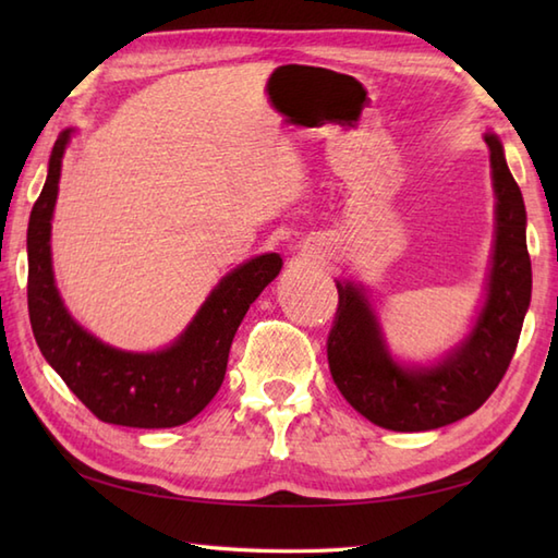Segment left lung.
Returning <instances> with one entry per match:
<instances>
[{"mask_svg":"<svg viewBox=\"0 0 558 558\" xmlns=\"http://www.w3.org/2000/svg\"><path fill=\"white\" fill-rule=\"evenodd\" d=\"M484 141L492 153L496 242L487 300L458 350L434 366L398 364L364 290L336 282L338 312L326 342L330 376L342 398L384 429L426 432L468 417L494 393L513 360L532 294L527 216L499 136L487 134Z\"/></svg>","mask_w":558,"mask_h":558,"instance_id":"obj_1","label":"left lung"}]
</instances>
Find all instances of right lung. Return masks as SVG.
Listing matches in <instances>:
<instances>
[{
    "label": "right lung",
    "mask_w": 558,
    "mask_h": 558,
    "mask_svg": "<svg viewBox=\"0 0 558 558\" xmlns=\"http://www.w3.org/2000/svg\"><path fill=\"white\" fill-rule=\"evenodd\" d=\"M69 136L71 129L54 141L28 222V314L35 342L98 420L136 429L180 426L218 393L236 328L248 304L280 272L282 258L264 254L228 272L170 348L144 354L105 345L69 316L54 286L50 230Z\"/></svg>",
    "instance_id": "obj_1"
}]
</instances>
